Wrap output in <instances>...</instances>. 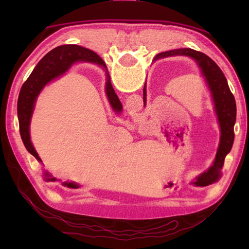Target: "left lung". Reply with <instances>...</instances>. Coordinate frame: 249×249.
Returning a JSON list of instances; mask_svg holds the SVG:
<instances>
[{
	"label": "left lung",
	"mask_w": 249,
	"mask_h": 249,
	"mask_svg": "<svg viewBox=\"0 0 249 249\" xmlns=\"http://www.w3.org/2000/svg\"><path fill=\"white\" fill-rule=\"evenodd\" d=\"M172 56L190 57L196 62V65L200 68L201 73L205 80L206 86L209 88L211 96H212L214 111H215L218 125H220V144H218L215 159H214L212 166L206 171L202 172L199 177H196V181L192 182V184L196 185V187H205V185L217 182L220 180L225 157L231 151V146H233L235 136L234 125L236 121L235 98L230 90L229 83H227V80L224 73L220 69V67L209 56H206L205 53L196 52V50L190 48H181L156 54L154 60ZM95 59H99V60H96V65L102 67V69L105 71V74H107V78L108 80L109 74L107 72V65H105L103 59L99 54H96ZM142 93H144V105H146V83L144 86Z\"/></svg>",
	"instance_id": "left-lung-1"
}]
</instances>
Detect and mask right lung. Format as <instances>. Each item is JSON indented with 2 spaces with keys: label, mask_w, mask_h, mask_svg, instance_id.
Here are the masks:
<instances>
[{
  "label": "right lung",
  "mask_w": 249,
  "mask_h": 249,
  "mask_svg": "<svg viewBox=\"0 0 249 249\" xmlns=\"http://www.w3.org/2000/svg\"><path fill=\"white\" fill-rule=\"evenodd\" d=\"M96 54L92 50L81 47L78 45H62L53 49L38 62L28 79L24 82L22 89L19 91L18 100V116L19 123V134L24 142V146L29 154H32L38 161L41 162L37 151L34 148L29 134V125L33 116L34 108L37 96L39 95L41 90L53 80L64 75L69 68L77 61H90L96 64ZM105 93L111 107L116 114H120L123 109L120 99L117 98L114 89H113L111 80H107L105 83ZM44 177L46 181H57L56 178L52 177L49 172L45 171ZM64 187L78 189L80 185L74 182H62Z\"/></svg>",
  "instance_id": "obj_1"
}]
</instances>
